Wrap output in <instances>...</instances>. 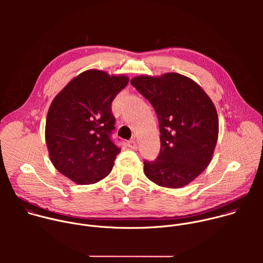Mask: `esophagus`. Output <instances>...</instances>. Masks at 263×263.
<instances>
[{"mask_svg": "<svg viewBox=\"0 0 263 263\" xmlns=\"http://www.w3.org/2000/svg\"><path fill=\"white\" fill-rule=\"evenodd\" d=\"M128 145H129V147H131L133 149H136L137 148V141L135 139H132V140L128 141Z\"/></svg>", "mask_w": 263, "mask_h": 263, "instance_id": "esophagus-1", "label": "esophagus"}]
</instances>
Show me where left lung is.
Here are the masks:
<instances>
[{
    "label": "left lung",
    "mask_w": 263,
    "mask_h": 263,
    "mask_svg": "<svg viewBox=\"0 0 263 263\" xmlns=\"http://www.w3.org/2000/svg\"><path fill=\"white\" fill-rule=\"evenodd\" d=\"M130 83L154 107L161 133L160 153L143 162L144 175L167 189L190 184L214 153L218 117L213 102L197 82L178 72L141 74Z\"/></svg>",
    "instance_id": "left-lung-1"
}]
</instances>
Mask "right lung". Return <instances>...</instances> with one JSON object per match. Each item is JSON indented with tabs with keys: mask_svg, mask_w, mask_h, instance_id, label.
<instances>
[{
	"mask_svg": "<svg viewBox=\"0 0 263 263\" xmlns=\"http://www.w3.org/2000/svg\"><path fill=\"white\" fill-rule=\"evenodd\" d=\"M129 83L125 74L88 69L54 98L46 122V143L55 168L80 185L106 178L121 148L111 140V103Z\"/></svg>",
	"mask_w": 263,
	"mask_h": 263,
	"instance_id": "add662e5",
	"label": "right lung"
}]
</instances>
